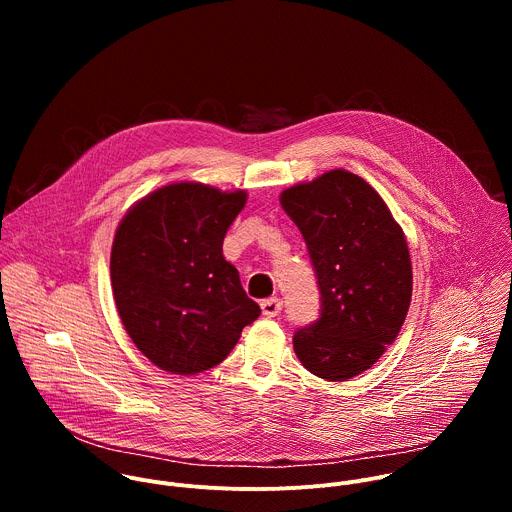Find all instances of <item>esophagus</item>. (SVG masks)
Instances as JSON below:
<instances>
[{"mask_svg":"<svg viewBox=\"0 0 512 512\" xmlns=\"http://www.w3.org/2000/svg\"><path fill=\"white\" fill-rule=\"evenodd\" d=\"M281 308H283V302H281L279 298H267V300H263V302H261L263 316H267V318H275V316H279Z\"/></svg>","mask_w":512,"mask_h":512,"instance_id":"esophagus-1","label":"esophagus"}]
</instances>
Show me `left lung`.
<instances>
[{
  "instance_id": "8db88e82",
  "label": "left lung",
  "mask_w": 512,
  "mask_h": 512,
  "mask_svg": "<svg viewBox=\"0 0 512 512\" xmlns=\"http://www.w3.org/2000/svg\"><path fill=\"white\" fill-rule=\"evenodd\" d=\"M320 287V318L294 334L304 367L326 381L371 369L395 342L411 302L413 273L403 229L360 176L330 170L281 192Z\"/></svg>"
}]
</instances>
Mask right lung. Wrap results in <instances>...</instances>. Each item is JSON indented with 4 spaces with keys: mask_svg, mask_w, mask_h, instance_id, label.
Segmentation results:
<instances>
[{
    "mask_svg": "<svg viewBox=\"0 0 512 512\" xmlns=\"http://www.w3.org/2000/svg\"><path fill=\"white\" fill-rule=\"evenodd\" d=\"M245 202V190L178 182L121 218L111 249L115 306L133 344L166 373L216 367L261 314L223 257Z\"/></svg>",
    "mask_w": 512,
    "mask_h": 512,
    "instance_id": "1",
    "label": "right lung"
}]
</instances>
